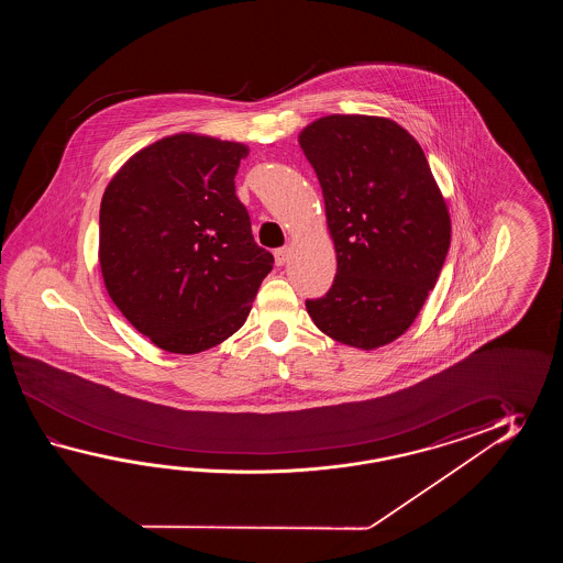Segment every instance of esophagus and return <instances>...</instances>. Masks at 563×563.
Here are the masks:
<instances>
[{
	"instance_id": "esophagus-1",
	"label": "esophagus",
	"mask_w": 563,
	"mask_h": 563,
	"mask_svg": "<svg viewBox=\"0 0 563 563\" xmlns=\"http://www.w3.org/2000/svg\"><path fill=\"white\" fill-rule=\"evenodd\" d=\"M289 253H291L289 247H279V250H276V253H274V255H276V264H286L287 260H289Z\"/></svg>"
}]
</instances>
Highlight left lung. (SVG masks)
I'll return each instance as SVG.
<instances>
[{"label":"left lung","instance_id":"obj_1","mask_svg":"<svg viewBox=\"0 0 563 563\" xmlns=\"http://www.w3.org/2000/svg\"><path fill=\"white\" fill-rule=\"evenodd\" d=\"M334 240V284L306 299L313 323L346 346L405 334L451 245V217L420 144L395 120L332 114L299 132Z\"/></svg>","mask_w":563,"mask_h":563}]
</instances>
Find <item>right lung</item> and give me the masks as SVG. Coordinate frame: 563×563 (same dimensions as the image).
Listing matches in <instances>:
<instances>
[{"mask_svg": "<svg viewBox=\"0 0 563 563\" xmlns=\"http://www.w3.org/2000/svg\"><path fill=\"white\" fill-rule=\"evenodd\" d=\"M245 144L180 132L132 155L100 203L98 260L122 316L173 354L240 330L274 255L235 195Z\"/></svg>", "mask_w": 563, "mask_h": 563, "instance_id": "obj_1", "label": "right lung"}]
</instances>
